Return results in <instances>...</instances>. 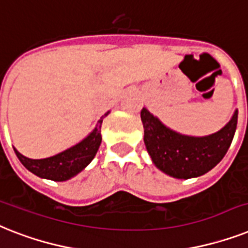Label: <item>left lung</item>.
I'll return each mask as SVG.
<instances>
[{
  "instance_id": "left-lung-1",
  "label": "left lung",
  "mask_w": 248,
  "mask_h": 248,
  "mask_svg": "<svg viewBox=\"0 0 248 248\" xmlns=\"http://www.w3.org/2000/svg\"><path fill=\"white\" fill-rule=\"evenodd\" d=\"M238 120L235 109L229 122L206 136L183 135L167 127L146 108L141 109L144 142L158 170L178 180L202 176L218 164L232 144Z\"/></svg>"
}]
</instances>
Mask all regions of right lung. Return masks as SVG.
Wrapping results in <instances>:
<instances>
[{
    "label": "right lung",
    "instance_id": "add662e5",
    "mask_svg": "<svg viewBox=\"0 0 248 248\" xmlns=\"http://www.w3.org/2000/svg\"><path fill=\"white\" fill-rule=\"evenodd\" d=\"M109 110L104 116H102L94 130L80 142L72 145L71 148L66 149L63 152L58 153L53 156H48L43 159H30L28 156L20 154L15 148V154L19 158L26 170L34 173L35 176L46 180L63 182L84 170L89 166L102 142V122L106 116H108Z\"/></svg>",
    "mask_w": 248,
    "mask_h": 248
}]
</instances>
